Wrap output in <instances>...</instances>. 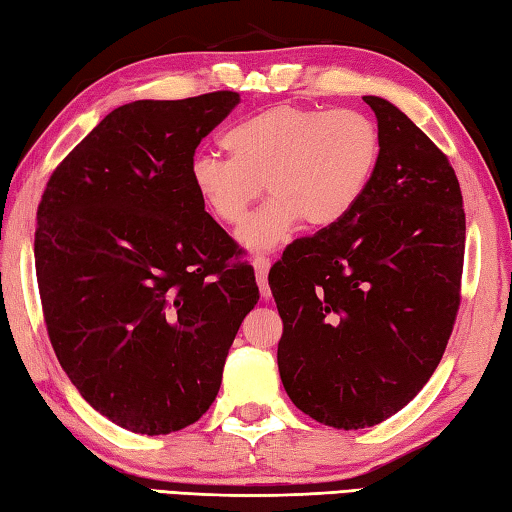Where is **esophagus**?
Segmentation results:
<instances>
[{
  "instance_id": "esophagus-1",
  "label": "esophagus",
  "mask_w": 512,
  "mask_h": 512,
  "mask_svg": "<svg viewBox=\"0 0 512 512\" xmlns=\"http://www.w3.org/2000/svg\"><path fill=\"white\" fill-rule=\"evenodd\" d=\"M253 268H255L259 291H262V298L268 300V298H271V289H268V284H266V275H268V268H271V259L264 257V255H255L253 257Z\"/></svg>"
}]
</instances>
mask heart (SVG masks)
<instances>
[{"label":"heart","instance_id":"obj_1","mask_svg":"<svg viewBox=\"0 0 512 512\" xmlns=\"http://www.w3.org/2000/svg\"><path fill=\"white\" fill-rule=\"evenodd\" d=\"M230 158L201 153L189 164L194 192L216 221L237 225L262 194V210L237 237L250 250L282 244L302 221L323 230L366 194L379 160V133L357 110L280 103L241 119L223 135Z\"/></svg>","mask_w":512,"mask_h":512}]
</instances>
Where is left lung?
<instances>
[{
  "label": "left lung",
  "instance_id": "8db88e82",
  "mask_svg": "<svg viewBox=\"0 0 512 512\" xmlns=\"http://www.w3.org/2000/svg\"><path fill=\"white\" fill-rule=\"evenodd\" d=\"M363 101L379 131L366 194L343 221L293 241L268 273L284 391L345 431L391 418L438 368L465 255L463 196L445 153L391 101Z\"/></svg>",
  "mask_w": 512,
  "mask_h": 512
}]
</instances>
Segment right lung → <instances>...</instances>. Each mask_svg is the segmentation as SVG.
Returning a JSON list of instances; mask_svg holds the SVG:
<instances>
[{
	"instance_id": "1",
	"label": "right lung",
	"mask_w": 512,
	"mask_h": 512,
	"mask_svg": "<svg viewBox=\"0 0 512 512\" xmlns=\"http://www.w3.org/2000/svg\"><path fill=\"white\" fill-rule=\"evenodd\" d=\"M237 92L133 101L51 173L36 273L49 341L83 400L119 427L162 436L194 424L259 289L205 212L189 164Z\"/></svg>"
}]
</instances>
